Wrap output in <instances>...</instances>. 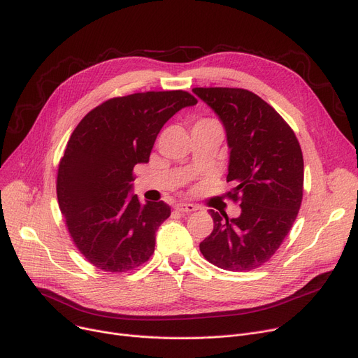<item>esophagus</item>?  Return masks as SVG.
Here are the masks:
<instances>
[{
    "label": "esophagus",
    "mask_w": 358,
    "mask_h": 358,
    "mask_svg": "<svg viewBox=\"0 0 358 358\" xmlns=\"http://www.w3.org/2000/svg\"><path fill=\"white\" fill-rule=\"evenodd\" d=\"M176 209L178 212H181V213H192V212L197 210V206L190 204V203H177L176 204Z\"/></svg>",
    "instance_id": "34e87169"
}]
</instances>
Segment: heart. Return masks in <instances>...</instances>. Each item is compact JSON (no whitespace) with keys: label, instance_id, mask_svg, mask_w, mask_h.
I'll use <instances>...</instances> for the list:
<instances>
[{"label":"heart","instance_id":"b5f03b06","mask_svg":"<svg viewBox=\"0 0 358 358\" xmlns=\"http://www.w3.org/2000/svg\"><path fill=\"white\" fill-rule=\"evenodd\" d=\"M199 123H203V122H199Z\"/></svg>","mask_w":358,"mask_h":358}]
</instances>
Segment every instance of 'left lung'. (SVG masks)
Masks as SVG:
<instances>
[{"instance_id": "obj_1", "label": "left lung", "mask_w": 358, "mask_h": 358, "mask_svg": "<svg viewBox=\"0 0 358 358\" xmlns=\"http://www.w3.org/2000/svg\"><path fill=\"white\" fill-rule=\"evenodd\" d=\"M220 119L229 146L228 193L241 215L209 210L213 231L203 257L229 271L267 262L292 229L303 197V155L292 127L257 94L243 88H193Z\"/></svg>"}]
</instances>
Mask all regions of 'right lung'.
I'll use <instances>...</instances> for the list:
<instances>
[{
  "mask_svg": "<svg viewBox=\"0 0 358 358\" xmlns=\"http://www.w3.org/2000/svg\"><path fill=\"white\" fill-rule=\"evenodd\" d=\"M194 104L181 90L130 94L92 108L72 131L56 193L73 243L94 267L126 273L154 254L155 232L171 208L130 196L134 168L149 161L162 126Z\"/></svg>",
  "mask_w": 358,
  "mask_h": 358,
  "instance_id": "add662e5",
  "label": "right lung"
}]
</instances>
